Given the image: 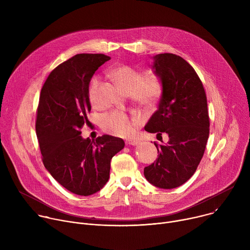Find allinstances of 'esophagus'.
<instances>
[{
    "label": "esophagus",
    "instance_id": "esophagus-1",
    "mask_svg": "<svg viewBox=\"0 0 250 250\" xmlns=\"http://www.w3.org/2000/svg\"><path fill=\"white\" fill-rule=\"evenodd\" d=\"M125 144L128 145V146H136V145H138V141H136V140H126Z\"/></svg>",
    "mask_w": 250,
    "mask_h": 250
}]
</instances>
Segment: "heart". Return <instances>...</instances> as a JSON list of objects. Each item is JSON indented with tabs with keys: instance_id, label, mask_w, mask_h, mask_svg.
Instances as JSON below:
<instances>
[{
	"instance_id": "b5f03b06",
	"label": "heart",
	"mask_w": 250,
	"mask_h": 250,
	"mask_svg": "<svg viewBox=\"0 0 250 250\" xmlns=\"http://www.w3.org/2000/svg\"><path fill=\"white\" fill-rule=\"evenodd\" d=\"M116 82L138 104L146 106H153L162 95V82L155 74L142 77L141 71L130 66L121 65L111 71ZM101 79L95 76L89 86L90 101L97 102V92ZM139 117H129L122 111H113L102 119V127L104 131L121 137H128L133 134L136 126L140 124Z\"/></svg>"
}]
</instances>
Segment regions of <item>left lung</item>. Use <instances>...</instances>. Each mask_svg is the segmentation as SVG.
Segmentation results:
<instances>
[{
	"label": "left lung",
	"instance_id": "8db88e82",
	"mask_svg": "<svg viewBox=\"0 0 250 250\" xmlns=\"http://www.w3.org/2000/svg\"><path fill=\"white\" fill-rule=\"evenodd\" d=\"M153 59L163 90L145 129L157 136L167 133L169 140L165 146L154 142L158 158L145 168V176L155 187L173 189L190 179L204 155L209 133L207 96L196 71L181 56L161 53Z\"/></svg>",
	"mask_w": 250,
	"mask_h": 250
}]
</instances>
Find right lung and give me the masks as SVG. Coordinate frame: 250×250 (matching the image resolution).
I'll return each instance as SVG.
<instances>
[{"mask_svg": "<svg viewBox=\"0 0 250 250\" xmlns=\"http://www.w3.org/2000/svg\"><path fill=\"white\" fill-rule=\"evenodd\" d=\"M111 57L81 53L51 71L44 82L37 111V131L42 162L68 191L90 196L110 177L111 159L125 147L122 138L104 134L84 139L83 125L90 122L89 84L96 70Z\"/></svg>", "mask_w": 250, "mask_h": 250, "instance_id": "1", "label": "right lung"}]
</instances>
